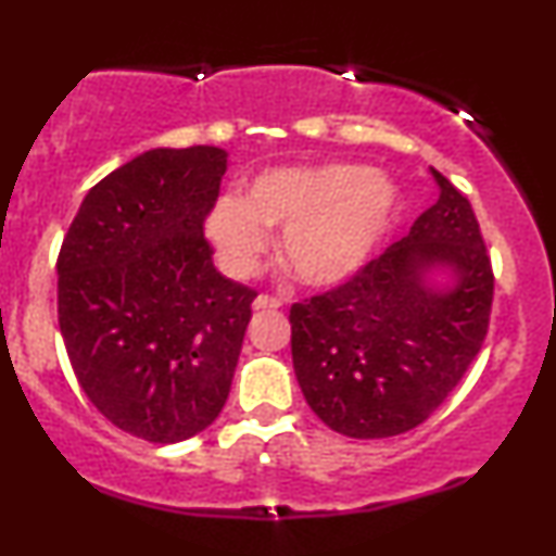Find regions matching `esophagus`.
Here are the masks:
<instances>
[{
  "instance_id": "esophagus-1",
  "label": "esophagus",
  "mask_w": 556,
  "mask_h": 556,
  "mask_svg": "<svg viewBox=\"0 0 556 556\" xmlns=\"http://www.w3.org/2000/svg\"><path fill=\"white\" fill-rule=\"evenodd\" d=\"M282 305V300H277L274 295H258L253 300V308L256 311H277Z\"/></svg>"
}]
</instances>
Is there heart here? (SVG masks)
I'll return each instance as SVG.
<instances>
[{
    "instance_id": "1",
    "label": "heart",
    "mask_w": 556,
    "mask_h": 556,
    "mask_svg": "<svg viewBox=\"0 0 556 556\" xmlns=\"http://www.w3.org/2000/svg\"><path fill=\"white\" fill-rule=\"evenodd\" d=\"M397 190L361 164H308L261 172L242 198H216L206 238L222 266L251 277L269 251V232L282 229L279 253L298 282L331 287L353 277L384 238Z\"/></svg>"
}]
</instances>
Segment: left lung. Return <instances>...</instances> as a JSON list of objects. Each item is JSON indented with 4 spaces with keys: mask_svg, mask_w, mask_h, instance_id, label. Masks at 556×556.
Instances as JSON below:
<instances>
[{
    "mask_svg": "<svg viewBox=\"0 0 556 556\" xmlns=\"http://www.w3.org/2000/svg\"><path fill=\"white\" fill-rule=\"evenodd\" d=\"M439 201L353 279L290 308L292 366L331 431L387 439L446 400L486 340L494 274L470 201Z\"/></svg>",
    "mask_w": 556,
    "mask_h": 556,
    "instance_id": "8db88e82",
    "label": "left lung"
}]
</instances>
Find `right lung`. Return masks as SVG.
Instances as JSON below:
<instances>
[{
    "label": "right lung",
    "mask_w": 556,
    "mask_h": 556,
    "mask_svg": "<svg viewBox=\"0 0 556 556\" xmlns=\"http://www.w3.org/2000/svg\"><path fill=\"white\" fill-rule=\"evenodd\" d=\"M227 151L151 149L83 198L56 261L78 384L117 429L175 444L225 407L256 290L216 271L203 219Z\"/></svg>",
    "instance_id": "obj_1"
}]
</instances>
